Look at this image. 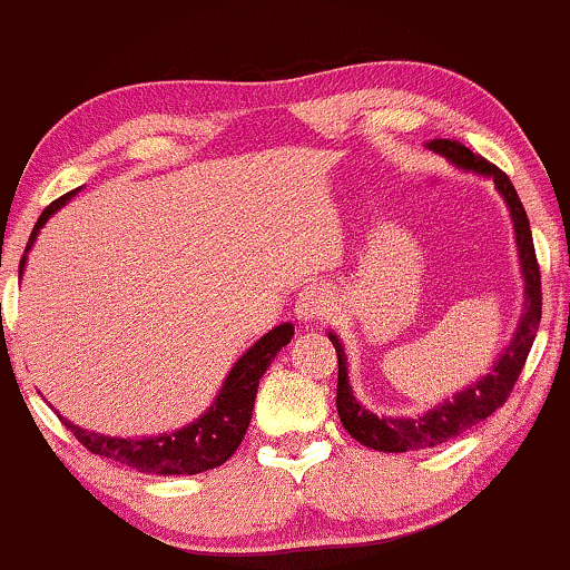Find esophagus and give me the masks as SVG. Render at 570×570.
<instances>
[{
    "label": "esophagus",
    "instance_id": "34e87169",
    "mask_svg": "<svg viewBox=\"0 0 570 570\" xmlns=\"http://www.w3.org/2000/svg\"><path fill=\"white\" fill-rule=\"evenodd\" d=\"M327 312H330V298H327L325 287L312 285V287H306L304 293H298V298H296V317L301 322L322 320Z\"/></svg>",
    "mask_w": 570,
    "mask_h": 570
}]
</instances>
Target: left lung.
Segmentation results:
<instances>
[{"instance_id": "obj_1", "label": "left lung", "mask_w": 570, "mask_h": 570, "mask_svg": "<svg viewBox=\"0 0 570 570\" xmlns=\"http://www.w3.org/2000/svg\"><path fill=\"white\" fill-rule=\"evenodd\" d=\"M428 147H431L433 153H439V156H444L446 160H452L454 166L465 168V171H475L494 179V187L500 189V195L504 203H508L512 216V229H515L518 256H521V272L525 283V301L515 335H512L510 346L502 351V356L494 362L489 375L470 383L468 389L454 393L452 399H446V402L433 406V410H428L425 414H417V417H377L375 412H370L367 406L356 402L348 383L343 343L335 333H327V338L333 341L335 346V354H338V396H335V406H338L341 423L351 433V439H356L360 444L370 449H377V452L399 454L414 452V449H431L446 444V441L456 439V435L465 433L468 428L479 425L481 420H487L489 414L500 410V406L508 402L518 375H521L525 356H529L533 338H537L539 320H542V277H539L529 216H525L523 203L518 198L508 174L500 171L494 164H489L487 158L475 156L470 147L454 142V139H433V142H428Z\"/></svg>"}]
</instances>
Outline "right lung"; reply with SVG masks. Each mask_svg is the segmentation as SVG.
I'll return each mask as SVG.
<instances>
[{
    "mask_svg": "<svg viewBox=\"0 0 570 570\" xmlns=\"http://www.w3.org/2000/svg\"><path fill=\"white\" fill-rule=\"evenodd\" d=\"M73 195L76 189L62 195V198L55 203H49V206L41 210L39 222L33 224L31 237H28L26 253L31 250L39 229L45 227L49 216L66 206ZM26 253L23 258H20V272H23L26 266ZM293 333H296V327H293L291 322H285V325L269 330L262 341L253 343L240 360L235 362V367L229 370L227 381H224L214 404H210L195 423L179 428V431L174 433L142 435V439H114V435L83 431V428L73 425L70 420H62L60 414L58 417L91 454L108 456V460L135 468L139 473L195 475L203 473V470L219 468L235 454V449L240 446L243 435L248 431L253 417V402H256L258 381H262L266 367H269L274 356H277V351L291 343Z\"/></svg>",
    "mask_w": 570,
    "mask_h": 570,
    "instance_id": "right-lung-1",
    "label": "right lung"
}]
</instances>
